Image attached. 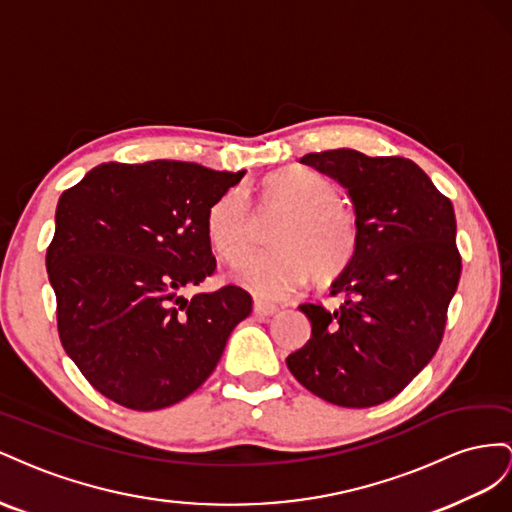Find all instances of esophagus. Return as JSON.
<instances>
[{"mask_svg":"<svg viewBox=\"0 0 512 512\" xmlns=\"http://www.w3.org/2000/svg\"><path fill=\"white\" fill-rule=\"evenodd\" d=\"M253 311H255V315H259V317H270V315H274L276 311V306L274 304H268V302H261V300H257L255 302V306H253Z\"/></svg>","mask_w":512,"mask_h":512,"instance_id":"1","label":"esophagus"}]
</instances>
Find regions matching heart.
I'll use <instances>...</instances> for the list:
<instances>
[{
  "instance_id": "heart-1",
  "label": "heart",
  "mask_w": 512,
  "mask_h": 512,
  "mask_svg": "<svg viewBox=\"0 0 512 512\" xmlns=\"http://www.w3.org/2000/svg\"><path fill=\"white\" fill-rule=\"evenodd\" d=\"M261 210H283L272 229L274 248L253 255L238 279L257 296L279 300L309 279L328 283L352 264L358 251L354 212L324 175L304 167H283L259 186ZM208 238L218 257L236 264L251 251L253 210L238 188L214 201L208 212Z\"/></svg>"
}]
</instances>
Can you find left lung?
Wrapping results in <instances>:
<instances>
[{"label":"left lung","mask_w":512,"mask_h":512,"mask_svg":"<svg viewBox=\"0 0 512 512\" xmlns=\"http://www.w3.org/2000/svg\"><path fill=\"white\" fill-rule=\"evenodd\" d=\"M300 163L347 191L358 251L332 283V294L347 296L337 311L300 304L311 339L287 356V369L328 403L379 405L440 347L461 276L455 210L410 158L341 148L304 154Z\"/></svg>","instance_id":"1"}]
</instances>
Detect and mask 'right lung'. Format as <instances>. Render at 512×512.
Listing matches in <instances>:
<instances>
[{
  "instance_id": "add662e5",
  "label": "right lung",
  "mask_w": 512,
  "mask_h": 512,
  "mask_svg": "<svg viewBox=\"0 0 512 512\" xmlns=\"http://www.w3.org/2000/svg\"><path fill=\"white\" fill-rule=\"evenodd\" d=\"M246 171L180 160L102 163L62 193L47 272L66 354L100 394L163 410L216 369L253 298L182 291L216 268L208 212Z\"/></svg>"
}]
</instances>
